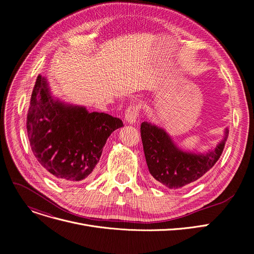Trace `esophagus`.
I'll use <instances>...</instances> for the list:
<instances>
[{
  "mask_svg": "<svg viewBox=\"0 0 254 254\" xmlns=\"http://www.w3.org/2000/svg\"><path fill=\"white\" fill-rule=\"evenodd\" d=\"M139 112H140V108L138 105L129 106L125 113V118L127 120V123H128L129 125L136 124L138 122Z\"/></svg>",
  "mask_w": 254,
  "mask_h": 254,
  "instance_id": "esophagus-1",
  "label": "esophagus"
}]
</instances>
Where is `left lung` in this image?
Returning <instances> with one entry per match:
<instances>
[{"label": "left lung", "mask_w": 254, "mask_h": 254, "mask_svg": "<svg viewBox=\"0 0 254 254\" xmlns=\"http://www.w3.org/2000/svg\"><path fill=\"white\" fill-rule=\"evenodd\" d=\"M229 129H224L223 139L204 153L184 151L179 148L168 132L151 123L141 124V138L150 174L169 189H179L196 181L219 159Z\"/></svg>", "instance_id": "8db88e82"}]
</instances>
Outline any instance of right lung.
Returning a JSON list of instances; mask_svg holds the SVG:
<instances>
[{"instance_id":"1","label":"right lung","mask_w":254,"mask_h":254,"mask_svg":"<svg viewBox=\"0 0 254 254\" xmlns=\"http://www.w3.org/2000/svg\"><path fill=\"white\" fill-rule=\"evenodd\" d=\"M124 126L117 117L88 112L51 95L39 75L26 117V130L39 165L61 181L78 182L91 175L112 132Z\"/></svg>"}]
</instances>
